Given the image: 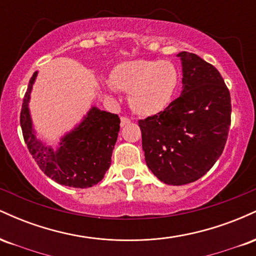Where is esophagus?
Listing matches in <instances>:
<instances>
[{"mask_svg":"<svg viewBox=\"0 0 256 256\" xmlns=\"http://www.w3.org/2000/svg\"><path fill=\"white\" fill-rule=\"evenodd\" d=\"M130 122H131V120L128 118H126V116H122V118H120V125H122V126L128 125Z\"/></svg>","mask_w":256,"mask_h":256,"instance_id":"34e87169","label":"esophagus"}]
</instances>
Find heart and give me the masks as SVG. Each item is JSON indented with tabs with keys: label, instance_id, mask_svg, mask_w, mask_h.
Masks as SVG:
<instances>
[{
	"label": "heart",
	"instance_id": "b5f03b06",
	"mask_svg": "<svg viewBox=\"0 0 256 256\" xmlns=\"http://www.w3.org/2000/svg\"><path fill=\"white\" fill-rule=\"evenodd\" d=\"M110 92L116 89L128 92V104L140 116L161 112L171 102L178 84V73L168 61L136 60L122 61L112 70Z\"/></svg>",
	"mask_w": 256,
	"mask_h": 256
}]
</instances>
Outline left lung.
I'll return each mask as SVG.
<instances>
[{"label":"left lung","mask_w":256,"mask_h":256,"mask_svg":"<svg viewBox=\"0 0 256 256\" xmlns=\"http://www.w3.org/2000/svg\"><path fill=\"white\" fill-rule=\"evenodd\" d=\"M180 96L165 110L140 120L146 162L168 185L198 180L222 155L231 124V98L218 70L182 52Z\"/></svg>","instance_id":"8db88e82"}]
</instances>
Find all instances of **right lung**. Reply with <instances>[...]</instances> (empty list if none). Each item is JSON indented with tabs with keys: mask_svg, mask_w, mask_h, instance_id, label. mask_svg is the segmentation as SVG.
I'll list each match as a JSON object with an SVG mask.
<instances>
[{
	"mask_svg": "<svg viewBox=\"0 0 256 256\" xmlns=\"http://www.w3.org/2000/svg\"><path fill=\"white\" fill-rule=\"evenodd\" d=\"M38 71L34 73L20 113V125L28 152L40 168L56 183L72 188H90L104 177L120 130L118 114L92 106L82 122L60 138L58 148L37 138L30 108L31 91Z\"/></svg>",
	"mask_w": 256,
	"mask_h": 256,
	"instance_id": "1",
	"label": "right lung"
}]
</instances>
